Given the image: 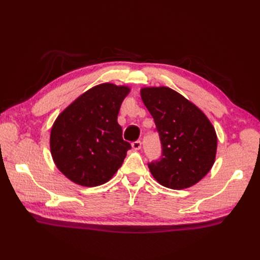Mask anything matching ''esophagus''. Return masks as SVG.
Returning a JSON list of instances; mask_svg holds the SVG:
<instances>
[{"label":"esophagus","mask_w":260,"mask_h":260,"mask_svg":"<svg viewBox=\"0 0 260 260\" xmlns=\"http://www.w3.org/2000/svg\"><path fill=\"white\" fill-rule=\"evenodd\" d=\"M132 147H133V150H135V151L141 150V147H142L141 141H135V142L132 143Z\"/></svg>","instance_id":"esophagus-1"}]
</instances>
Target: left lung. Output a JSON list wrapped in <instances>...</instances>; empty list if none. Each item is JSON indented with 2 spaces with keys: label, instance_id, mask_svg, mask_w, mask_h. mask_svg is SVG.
<instances>
[{
  "label": "left lung",
  "instance_id": "1",
  "mask_svg": "<svg viewBox=\"0 0 260 260\" xmlns=\"http://www.w3.org/2000/svg\"><path fill=\"white\" fill-rule=\"evenodd\" d=\"M141 97L154 118L162 156L148 163L159 184L173 190L198 183L211 170L217 134L200 108L169 87H145Z\"/></svg>",
  "mask_w": 260,
  "mask_h": 260
}]
</instances>
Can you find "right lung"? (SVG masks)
Returning <instances> with one entry per match:
<instances>
[{"label":"right lung","instance_id":"add662e5","mask_svg":"<svg viewBox=\"0 0 260 260\" xmlns=\"http://www.w3.org/2000/svg\"><path fill=\"white\" fill-rule=\"evenodd\" d=\"M129 90L109 82L97 85L54 120L50 134L52 159L74 183L102 185L121 167L131 144L121 137L117 116Z\"/></svg>","mask_w":260,"mask_h":260}]
</instances>
